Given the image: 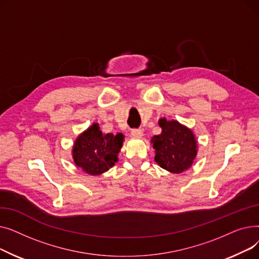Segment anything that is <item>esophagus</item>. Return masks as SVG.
Masks as SVG:
<instances>
[{"instance_id":"esophagus-1","label":"esophagus","mask_w":259,"mask_h":259,"mask_svg":"<svg viewBox=\"0 0 259 259\" xmlns=\"http://www.w3.org/2000/svg\"><path fill=\"white\" fill-rule=\"evenodd\" d=\"M131 135L133 138H142L143 137V130L142 129H132L131 130Z\"/></svg>"}]
</instances>
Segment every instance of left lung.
<instances>
[{
    "mask_svg": "<svg viewBox=\"0 0 259 259\" xmlns=\"http://www.w3.org/2000/svg\"><path fill=\"white\" fill-rule=\"evenodd\" d=\"M161 133L152 138L155 161L172 173H182L196 156V141L192 131L176 120L159 119Z\"/></svg>",
    "mask_w": 259,
    "mask_h": 259,
    "instance_id": "left-lung-1",
    "label": "left lung"
}]
</instances>
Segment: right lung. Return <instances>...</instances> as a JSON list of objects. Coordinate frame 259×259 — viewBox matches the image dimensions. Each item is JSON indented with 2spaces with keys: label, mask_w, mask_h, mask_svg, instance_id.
Here are the masks:
<instances>
[{
  "label": "right lung",
  "mask_w": 259,
  "mask_h": 259,
  "mask_svg": "<svg viewBox=\"0 0 259 259\" xmlns=\"http://www.w3.org/2000/svg\"><path fill=\"white\" fill-rule=\"evenodd\" d=\"M122 140V134H103L98 124H93L75 141L74 162L90 175L102 174L115 164Z\"/></svg>",
  "instance_id": "right-lung-1"
}]
</instances>
